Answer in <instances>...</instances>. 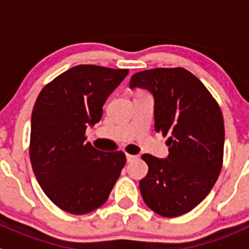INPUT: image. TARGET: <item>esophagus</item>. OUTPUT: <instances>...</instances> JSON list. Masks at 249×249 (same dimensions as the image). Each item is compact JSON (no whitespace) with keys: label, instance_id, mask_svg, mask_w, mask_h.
I'll list each match as a JSON object with an SVG mask.
<instances>
[{"label":"esophagus","instance_id":"obj_1","mask_svg":"<svg viewBox=\"0 0 249 249\" xmlns=\"http://www.w3.org/2000/svg\"><path fill=\"white\" fill-rule=\"evenodd\" d=\"M139 159V155H132V154H126V160L127 162H131L134 161V160Z\"/></svg>","mask_w":249,"mask_h":249}]
</instances>
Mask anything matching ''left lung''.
<instances>
[{
    "label": "left lung",
    "mask_w": 249,
    "mask_h": 249,
    "mask_svg": "<svg viewBox=\"0 0 249 249\" xmlns=\"http://www.w3.org/2000/svg\"><path fill=\"white\" fill-rule=\"evenodd\" d=\"M130 88L152 92L155 131L169 137L166 159L142 155L148 165L140 180L143 201L162 217L184 214L207 196L222 170V110L199 78L182 67L135 73Z\"/></svg>",
    "instance_id": "left-lung-1"
}]
</instances>
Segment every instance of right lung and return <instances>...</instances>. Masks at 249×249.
I'll return each mask as SVG.
<instances>
[{"instance_id":"obj_1","label":"right lung","mask_w":249,"mask_h":249,"mask_svg":"<svg viewBox=\"0 0 249 249\" xmlns=\"http://www.w3.org/2000/svg\"><path fill=\"white\" fill-rule=\"evenodd\" d=\"M129 70L78 65L48 83L32 110L30 159L50 201L87 214L108 199L126 162L123 152L105 153L85 142L102 107Z\"/></svg>"}]
</instances>
